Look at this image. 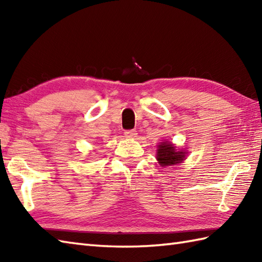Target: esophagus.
Returning a JSON list of instances; mask_svg holds the SVG:
<instances>
[{"label":"esophagus","mask_w":262,"mask_h":262,"mask_svg":"<svg viewBox=\"0 0 262 262\" xmlns=\"http://www.w3.org/2000/svg\"><path fill=\"white\" fill-rule=\"evenodd\" d=\"M124 135H125V137H127V138H135V137L137 136V133H136V130H134V129L126 130Z\"/></svg>","instance_id":"1"}]
</instances>
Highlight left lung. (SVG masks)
<instances>
[{"mask_svg": "<svg viewBox=\"0 0 262 262\" xmlns=\"http://www.w3.org/2000/svg\"><path fill=\"white\" fill-rule=\"evenodd\" d=\"M187 151L177 149L171 142H161L157 149V160L161 166H169L182 163L186 160Z\"/></svg>", "mask_w": 262, "mask_h": 262, "instance_id": "1", "label": "left lung"}]
</instances>
